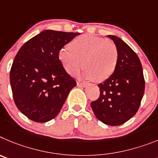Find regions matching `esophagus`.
I'll list each match as a JSON object with an SVG mask.
<instances>
[{"mask_svg": "<svg viewBox=\"0 0 158 158\" xmlns=\"http://www.w3.org/2000/svg\"><path fill=\"white\" fill-rule=\"evenodd\" d=\"M86 85L87 84H86V82H77V86H80V87H86Z\"/></svg>", "mask_w": 158, "mask_h": 158, "instance_id": "1", "label": "esophagus"}]
</instances>
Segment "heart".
Wrapping results in <instances>:
<instances>
[{"label": "heart", "instance_id": "obj_1", "mask_svg": "<svg viewBox=\"0 0 158 158\" xmlns=\"http://www.w3.org/2000/svg\"><path fill=\"white\" fill-rule=\"evenodd\" d=\"M58 59L69 74L79 72L84 63L83 77L102 82L113 76L119 60L116 44L91 35L78 37L58 52Z\"/></svg>", "mask_w": 158, "mask_h": 158}]
</instances>
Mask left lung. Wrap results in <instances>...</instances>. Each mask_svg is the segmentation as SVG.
<instances>
[{"mask_svg": "<svg viewBox=\"0 0 158 158\" xmlns=\"http://www.w3.org/2000/svg\"><path fill=\"white\" fill-rule=\"evenodd\" d=\"M119 50L113 76L98 85L100 96L91 102L95 116L110 126L121 125L135 115L144 94L145 79L139 56L127 44L108 35Z\"/></svg>", "mask_w": 158, "mask_h": 158, "instance_id": "obj_1", "label": "left lung"}]
</instances>
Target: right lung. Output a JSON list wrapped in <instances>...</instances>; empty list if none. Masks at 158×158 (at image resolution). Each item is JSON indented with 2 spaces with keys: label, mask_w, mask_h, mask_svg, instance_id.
<instances>
[{
  "label": "right lung",
  "mask_w": 158,
  "mask_h": 158,
  "mask_svg": "<svg viewBox=\"0 0 158 158\" xmlns=\"http://www.w3.org/2000/svg\"><path fill=\"white\" fill-rule=\"evenodd\" d=\"M79 33L42 31L24 43L10 71L15 106L30 120L45 123L61 109L76 80L58 59L60 49Z\"/></svg>",
  "instance_id": "add662e5"
}]
</instances>
